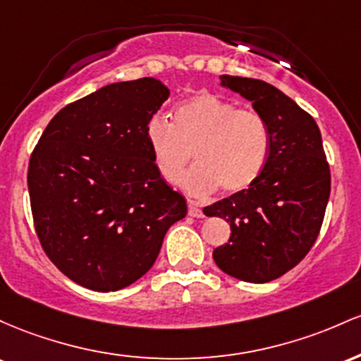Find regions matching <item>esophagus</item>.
I'll return each instance as SVG.
<instances>
[{"label": "esophagus", "mask_w": 361, "mask_h": 361, "mask_svg": "<svg viewBox=\"0 0 361 361\" xmlns=\"http://www.w3.org/2000/svg\"><path fill=\"white\" fill-rule=\"evenodd\" d=\"M188 208H189V216H194V218H201L202 216V209L200 208V204H197V202L189 200L188 201Z\"/></svg>", "instance_id": "1"}]
</instances>
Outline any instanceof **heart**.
<instances>
[{
  "mask_svg": "<svg viewBox=\"0 0 361 361\" xmlns=\"http://www.w3.org/2000/svg\"><path fill=\"white\" fill-rule=\"evenodd\" d=\"M145 136L157 170L167 182L179 180L196 157L200 164L182 179L194 196L218 188L228 194L249 189L266 169L273 145L264 116L208 92L177 104L173 124L161 117L149 119Z\"/></svg>",
  "mask_w": 361,
  "mask_h": 361,
  "instance_id": "1",
  "label": "heart"
}]
</instances>
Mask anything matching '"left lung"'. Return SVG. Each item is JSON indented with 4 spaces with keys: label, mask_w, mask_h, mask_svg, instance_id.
<instances>
[{
    "label": "left lung",
    "mask_w": 361,
    "mask_h": 361,
    "mask_svg": "<svg viewBox=\"0 0 361 361\" xmlns=\"http://www.w3.org/2000/svg\"><path fill=\"white\" fill-rule=\"evenodd\" d=\"M220 80L266 117L273 145L266 169L249 189L204 208L206 216L224 218L232 230L213 259L230 276L268 283L295 268L317 240L331 194L329 164L314 117L288 95L262 80Z\"/></svg>",
    "instance_id": "1"
}]
</instances>
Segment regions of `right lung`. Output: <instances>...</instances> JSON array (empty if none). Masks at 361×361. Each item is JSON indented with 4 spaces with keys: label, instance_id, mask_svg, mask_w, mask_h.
I'll use <instances>...</instances> for the list:
<instances>
[{
    "label": "right lung",
    "instance_id": "add662e5",
    "mask_svg": "<svg viewBox=\"0 0 361 361\" xmlns=\"http://www.w3.org/2000/svg\"><path fill=\"white\" fill-rule=\"evenodd\" d=\"M169 95L155 78L107 85L61 109L32 152L27 182L40 245L85 288L116 291L140 279L188 214L145 136Z\"/></svg>",
    "mask_w": 361,
    "mask_h": 361
}]
</instances>
